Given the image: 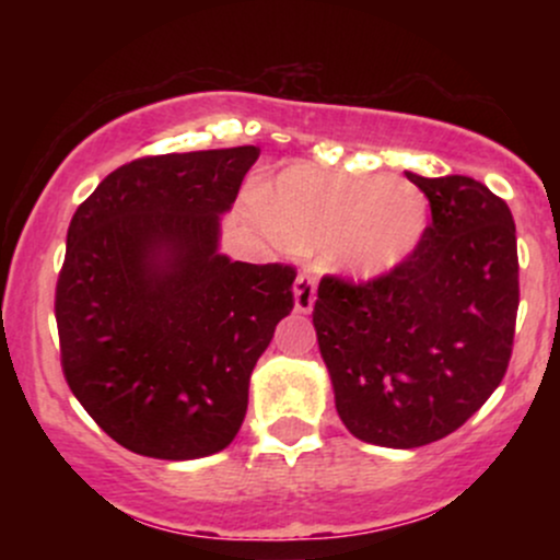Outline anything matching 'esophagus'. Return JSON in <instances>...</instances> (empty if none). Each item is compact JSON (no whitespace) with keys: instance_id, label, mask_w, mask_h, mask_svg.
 I'll use <instances>...</instances> for the list:
<instances>
[{"instance_id":"34e87169","label":"esophagus","mask_w":560,"mask_h":560,"mask_svg":"<svg viewBox=\"0 0 560 560\" xmlns=\"http://www.w3.org/2000/svg\"><path fill=\"white\" fill-rule=\"evenodd\" d=\"M294 311L298 313H311L313 302H316V279L311 273H300L294 279Z\"/></svg>"}]
</instances>
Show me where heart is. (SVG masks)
I'll return each mask as SVG.
<instances>
[{
    "mask_svg": "<svg viewBox=\"0 0 560 560\" xmlns=\"http://www.w3.org/2000/svg\"><path fill=\"white\" fill-rule=\"evenodd\" d=\"M255 213L292 249L324 247L334 271L358 281L387 279L419 253L429 202L397 176H352L289 165L260 191Z\"/></svg>",
    "mask_w": 560,
    "mask_h": 560,
    "instance_id": "b5f03b06",
    "label": "heart"
}]
</instances>
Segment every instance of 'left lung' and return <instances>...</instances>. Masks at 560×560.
I'll use <instances>...</instances> for the list:
<instances>
[{
	"instance_id": "left-lung-1",
	"label": "left lung",
	"mask_w": 560,
	"mask_h": 560,
	"mask_svg": "<svg viewBox=\"0 0 560 560\" xmlns=\"http://www.w3.org/2000/svg\"><path fill=\"white\" fill-rule=\"evenodd\" d=\"M405 176L432 205L419 253L369 284L324 276L313 307L347 432L397 450L442 440L487 402L518 311L516 223L503 199L468 176Z\"/></svg>"
}]
</instances>
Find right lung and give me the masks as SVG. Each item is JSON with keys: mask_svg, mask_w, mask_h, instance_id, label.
Instances as JSON below:
<instances>
[{"mask_svg": "<svg viewBox=\"0 0 560 560\" xmlns=\"http://www.w3.org/2000/svg\"><path fill=\"white\" fill-rule=\"evenodd\" d=\"M258 147L141 158L75 210L55 294L68 387L131 453L195 460L229 447L249 376L292 313L294 268L221 249Z\"/></svg>", "mask_w": 560, "mask_h": 560, "instance_id": "1", "label": "right lung"}]
</instances>
